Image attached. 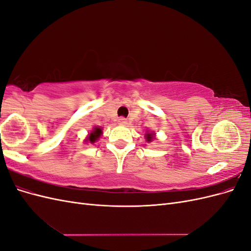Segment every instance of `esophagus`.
<instances>
[{
  "label": "esophagus",
  "instance_id": "1",
  "mask_svg": "<svg viewBox=\"0 0 251 251\" xmlns=\"http://www.w3.org/2000/svg\"><path fill=\"white\" fill-rule=\"evenodd\" d=\"M118 124L119 125H126V119L125 117H119L118 118Z\"/></svg>",
  "mask_w": 251,
  "mask_h": 251
}]
</instances>
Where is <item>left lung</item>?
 Returning a JSON list of instances; mask_svg holds the SVG:
<instances>
[{
  "mask_svg": "<svg viewBox=\"0 0 251 251\" xmlns=\"http://www.w3.org/2000/svg\"><path fill=\"white\" fill-rule=\"evenodd\" d=\"M153 138H154V134L153 133H147L146 134V139H147L148 142L153 140Z\"/></svg>",
  "mask_w": 251,
  "mask_h": 251,
  "instance_id": "obj_1",
  "label": "left lung"
}]
</instances>
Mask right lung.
I'll return each mask as SVG.
<instances>
[{
  "label": "right lung",
  "instance_id": "right-lung-1",
  "mask_svg": "<svg viewBox=\"0 0 251 251\" xmlns=\"http://www.w3.org/2000/svg\"><path fill=\"white\" fill-rule=\"evenodd\" d=\"M101 128H100V127H95L94 130L90 133V135H89V138H88V141H90V142H95V140H97L98 138H100V136L101 135Z\"/></svg>",
  "mask_w": 251,
  "mask_h": 251
}]
</instances>
